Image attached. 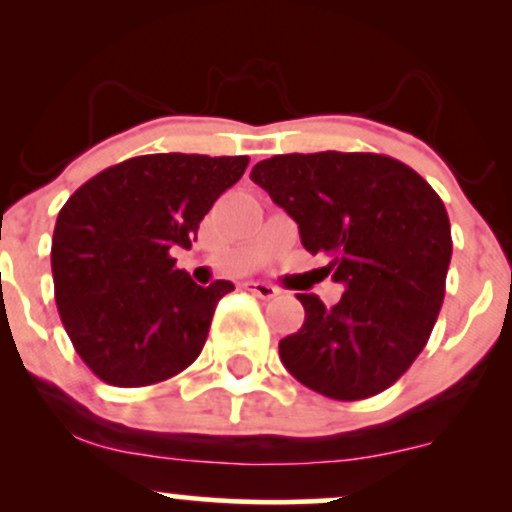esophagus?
<instances>
[{"label": "esophagus", "mask_w": 512, "mask_h": 512, "mask_svg": "<svg viewBox=\"0 0 512 512\" xmlns=\"http://www.w3.org/2000/svg\"><path fill=\"white\" fill-rule=\"evenodd\" d=\"M245 289H248L250 293H255V296L264 298V301L279 296V289H276V286H272V284H267V281H248V284H245Z\"/></svg>", "instance_id": "34e87169"}]
</instances>
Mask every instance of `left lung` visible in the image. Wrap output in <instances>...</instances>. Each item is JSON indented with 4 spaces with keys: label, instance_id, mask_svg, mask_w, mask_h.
Listing matches in <instances>:
<instances>
[{
    "label": "left lung",
    "instance_id": "8db88e82",
    "mask_svg": "<svg viewBox=\"0 0 512 512\" xmlns=\"http://www.w3.org/2000/svg\"><path fill=\"white\" fill-rule=\"evenodd\" d=\"M252 182L301 231L310 255L344 286L327 308L298 293L305 322L279 342L286 370L310 390L356 402L378 395L424 351L452 257L443 199L416 170L383 154H284L260 161Z\"/></svg>",
    "mask_w": 512,
    "mask_h": 512
}]
</instances>
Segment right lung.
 I'll use <instances>...</instances> for the list:
<instances>
[{
    "instance_id": "right-lung-1",
    "label": "right lung",
    "mask_w": 512,
    "mask_h": 512,
    "mask_svg": "<svg viewBox=\"0 0 512 512\" xmlns=\"http://www.w3.org/2000/svg\"><path fill=\"white\" fill-rule=\"evenodd\" d=\"M248 156L149 154L93 175L60 209L52 279L76 354L103 383L144 387L202 354L231 281L197 286L173 250L243 178Z\"/></svg>"
}]
</instances>
